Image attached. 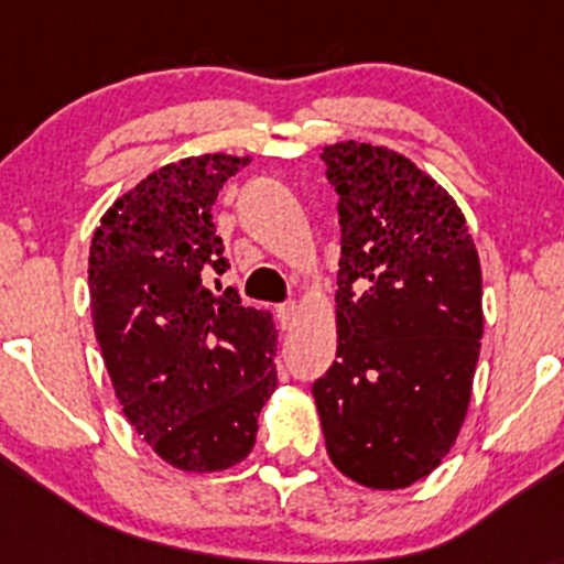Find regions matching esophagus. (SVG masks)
Wrapping results in <instances>:
<instances>
[{"label":"esophagus","instance_id":"34e87169","mask_svg":"<svg viewBox=\"0 0 564 564\" xmlns=\"http://www.w3.org/2000/svg\"><path fill=\"white\" fill-rule=\"evenodd\" d=\"M296 315H300V310H296L294 302H286L278 307V321H281L283 328H291L296 323Z\"/></svg>","mask_w":564,"mask_h":564}]
</instances>
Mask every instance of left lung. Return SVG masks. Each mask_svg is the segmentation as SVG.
<instances>
[{"instance_id":"left-lung-1","label":"left lung","mask_w":564,"mask_h":564,"mask_svg":"<svg viewBox=\"0 0 564 564\" xmlns=\"http://www.w3.org/2000/svg\"><path fill=\"white\" fill-rule=\"evenodd\" d=\"M339 204L336 360L313 384L328 458L349 480H424L462 432L482 339V270L467 219L411 159L323 148Z\"/></svg>"}]
</instances>
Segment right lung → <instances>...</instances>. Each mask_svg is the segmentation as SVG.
Wrapping results in <instances>:
<instances>
[{
    "mask_svg": "<svg viewBox=\"0 0 564 564\" xmlns=\"http://www.w3.org/2000/svg\"><path fill=\"white\" fill-rule=\"evenodd\" d=\"M249 156L204 153L113 200L89 246L95 336L127 422L183 471H223L254 448L275 392L273 315L210 289L228 260L212 204Z\"/></svg>",
    "mask_w": 564,
    "mask_h": 564,
    "instance_id": "1",
    "label": "right lung"
}]
</instances>
